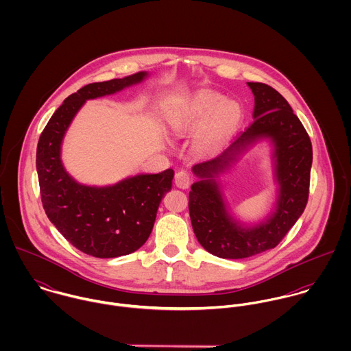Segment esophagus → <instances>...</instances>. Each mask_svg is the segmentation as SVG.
I'll list each match as a JSON object with an SVG mask.
<instances>
[{"mask_svg": "<svg viewBox=\"0 0 351 351\" xmlns=\"http://www.w3.org/2000/svg\"><path fill=\"white\" fill-rule=\"evenodd\" d=\"M191 182H192V177H191V174L186 170H180L176 174V185L178 188L186 189V188L191 186Z\"/></svg>", "mask_w": 351, "mask_h": 351, "instance_id": "1", "label": "esophagus"}]
</instances>
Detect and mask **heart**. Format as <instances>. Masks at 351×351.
Returning <instances> with one entry per match:
<instances>
[{
	"mask_svg": "<svg viewBox=\"0 0 351 351\" xmlns=\"http://www.w3.org/2000/svg\"><path fill=\"white\" fill-rule=\"evenodd\" d=\"M242 110L235 102H224V99L209 90H199L184 96L171 119V128L176 134H182L200 127V143L205 149L217 147L231 131L239 124Z\"/></svg>",
	"mask_w": 351,
	"mask_h": 351,
	"instance_id": "b5f03b06",
	"label": "heart"
}]
</instances>
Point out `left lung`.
<instances>
[{"mask_svg": "<svg viewBox=\"0 0 351 351\" xmlns=\"http://www.w3.org/2000/svg\"><path fill=\"white\" fill-rule=\"evenodd\" d=\"M247 85L255 101L254 121L220 156L193 167L201 181L189 192V215L197 241L208 252L228 259L274 249L300 217L309 196L312 145L304 125L276 89L262 82ZM261 136H270L276 146L280 196L276 212L266 222L243 229L226 213L214 177Z\"/></svg>", "mask_w": 351, "mask_h": 351, "instance_id": "obj_1", "label": "left lung"}]
</instances>
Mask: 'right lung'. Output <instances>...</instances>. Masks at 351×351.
Returning <instances> with one entry per match:
<instances>
[{
	"instance_id": "1",
	"label": "right lung",
	"mask_w": 351,
	"mask_h": 351,
	"mask_svg": "<svg viewBox=\"0 0 351 351\" xmlns=\"http://www.w3.org/2000/svg\"><path fill=\"white\" fill-rule=\"evenodd\" d=\"M146 73L93 82L70 95L51 116L36 150L42 204L51 223L75 249L114 258L138 250L149 239L163 195L171 189L173 169L139 174L113 186L77 184L63 169L60 143L84 102L141 82Z\"/></svg>"
}]
</instances>
